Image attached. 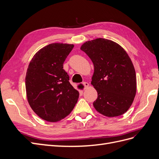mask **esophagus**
Masks as SVG:
<instances>
[{"label": "esophagus", "instance_id": "esophagus-1", "mask_svg": "<svg viewBox=\"0 0 159 159\" xmlns=\"http://www.w3.org/2000/svg\"><path fill=\"white\" fill-rule=\"evenodd\" d=\"M83 85H84V88L85 89V88H88L89 87V84L88 83V82H85H85H84L83 83Z\"/></svg>", "mask_w": 159, "mask_h": 159}]
</instances>
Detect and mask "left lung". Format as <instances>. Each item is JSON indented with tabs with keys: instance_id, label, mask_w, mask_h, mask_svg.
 Segmentation results:
<instances>
[{
	"instance_id": "1",
	"label": "left lung",
	"mask_w": 159,
	"mask_h": 159,
	"mask_svg": "<svg viewBox=\"0 0 159 159\" xmlns=\"http://www.w3.org/2000/svg\"><path fill=\"white\" fill-rule=\"evenodd\" d=\"M80 49L94 66L91 84L98 95L93 102L96 111L109 117L124 114L137 92L135 70L126 51L117 43L102 38L85 42Z\"/></svg>"
}]
</instances>
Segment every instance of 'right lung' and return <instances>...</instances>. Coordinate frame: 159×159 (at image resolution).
<instances>
[{
    "instance_id": "add662e5",
    "label": "right lung",
    "mask_w": 159,
    "mask_h": 159,
    "mask_svg": "<svg viewBox=\"0 0 159 159\" xmlns=\"http://www.w3.org/2000/svg\"><path fill=\"white\" fill-rule=\"evenodd\" d=\"M74 45L53 43L38 50L28 65L26 78L28 102L41 119L57 122L71 112L79 92L74 88L63 64Z\"/></svg>"
}]
</instances>
